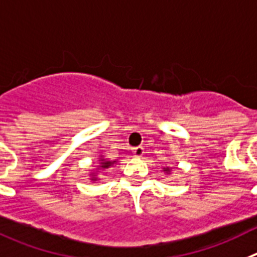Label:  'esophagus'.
I'll return each instance as SVG.
<instances>
[{"mask_svg": "<svg viewBox=\"0 0 257 257\" xmlns=\"http://www.w3.org/2000/svg\"><path fill=\"white\" fill-rule=\"evenodd\" d=\"M132 152H133V155L136 157H141L145 154V149H143L142 146H138V147H134V149L132 150Z\"/></svg>", "mask_w": 257, "mask_h": 257, "instance_id": "1", "label": "esophagus"}]
</instances>
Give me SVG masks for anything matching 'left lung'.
<instances>
[{
	"label": "left lung",
	"instance_id": "8db88e82",
	"mask_svg": "<svg viewBox=\"0 0 257 257\" xmlns=\"http://www.w3.org/2000/svg\"><path fill=\"white\" fill-rule=\"evenodd\" d=\"M170 170H172V168H164V172H165L166 174H170Z\"/></svg>",
	"mask_w": 257,
	"mask_h": 257
}]
</instances>
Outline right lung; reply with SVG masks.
Masks as SVG:
<instances>
[{
  "label": "right lung",
  "instance_id": "add662e5",
  "mask_svg": "<svg viewBox=\"0 0 257 257\" xmlns=\"http://www.w3.org/2000/svg\"><path fill=\"white\" fill-rule=\"evenodd\" d=\"M114 164H115V161H107V160H105L103 157H101L100 168L101 169H107V168H110V166H111V165H114ZM92 179L96 180V178H92Z\"/></svg>",
  "mask_w": 257,
  "mask_h": 257
}]
</instances>
